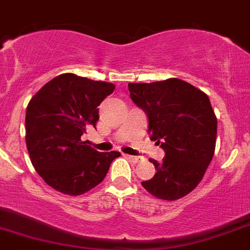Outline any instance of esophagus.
<instances>
[{"label": "esophagus", "mask_w": 250, "mask_h": 250, "mask_svg": "<svg viewBox=\"0 0 250 250\" xmlns=\"http://www.w3.org/2000/svg\"><path fill=\"white\" fill-rule=\"evenodd\" d=\"M127 156V159L128 160H131L132 161V163H142L143 161V158H140V156H131V155H126Z\"/></svg>", "instance_id": "1"}]
</instances>
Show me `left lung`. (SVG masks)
Here are the masks:
<instances>
[{
	"label": "left lung",
	"instance_id": "left-lung-1",
	"mask_svg": "<svg viewBox=\"0 0 250 250\" xmlns=\"http://www.w3.org/2000/svg\"><path fill=\"white\" fill-rule=\"evenodd\" d=\"M128 91L148 117L150 140L165 150L161 163L149 159L156 172L143 188L156 199H182L202 181L214 155L217 117L209 99L178 78L128 83Z\"/></svg>",
	"mask_w": 250,
	"mask_h": 250
}]
</instances>
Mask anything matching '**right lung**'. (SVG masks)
I'll use <instances>...</instances> for the list:
<instances>
[{"label": "right lung", "instance_id": "1", "mask_svg": "<svg viewBox=\"0 0 250 250\" xmlns=\"http://www.w3.org/2000/svg\"><path fill=\"white\" fill-rule=\"evenodd\" d=\"M115 85L63 73L43 85L26 108V146L36 171L62 194H85L104 179L119 151L100 153L81 140L99 120Z\"/></svg>", "mask_w": 250, "mask_h": 250}]
</instances>
